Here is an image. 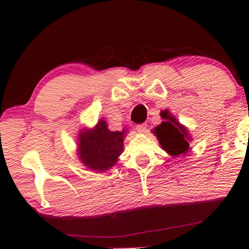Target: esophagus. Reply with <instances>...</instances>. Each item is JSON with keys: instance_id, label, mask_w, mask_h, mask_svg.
Segmentation results:
<instances>
[{"instance_id": "34e87169", "label": "esophagus", "mask_w": 249, "mask_h": 249, "mask_svg": "<svg viewBox=\"0 0 249 249\" xmlns=\"http://www.w3.org/2000/svg\"><path fill=\"white\" fill-rule=\"evenodd\" d=\"M136 129L138 130V132L141 133H145L147 130V124L146 123H142V124H140L136 126Z\"/></svg>"}]
</instances>
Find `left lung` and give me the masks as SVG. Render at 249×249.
Here are the masks:
<instances>
[{"instance_id": "obj_1", "label": "left lung", "mask_w": 249, "mask_h": 249, "mask_svg": "<svg viewBox=\"0 0 249 249\" xmlns=\"http://www.w3.org/2000/svg\"><path fill=\"white\" fill-rule=\"evenodd\" d=\"M160 115L165 122L155 128L154 134L159 140L160 145L172 156L185 155L189 150L188 130L172 116L169 112L162 111Z\"/></svg>"}]
</instances>
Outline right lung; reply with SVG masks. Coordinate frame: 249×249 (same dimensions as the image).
Segmentation results:
<instances>
[{
  "label": "right lung",
  "mask_w": 249,
  "mask_h": 249,
  "mask_svg": "<svg viewBox=\"0 0 249 249\" xmlns=\"http://www.w3.org/2000/svg\"><path fill=\"white\" fill-rule=\"evenodd\" d=\"M123 132H112L104 120L94 129L80 133L79 157L81 161L95 171H105L115 165L123 150Z\"/></svg>",
  "instance_id": "right-lung-1"
}]
</instances>
